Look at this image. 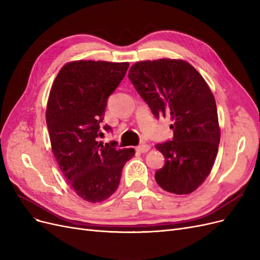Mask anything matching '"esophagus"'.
Here are the masks:
<instances>
[{
  "mask_svg": "<svg viewBox=\"0 0 260 260\" xmlns=\"http://www.w3.org/2000/svg\"><path fill=\"white\" fill-rule=\"evenodd\" d=\"M149 149H150V146L148 144H145V143H142V144L137 146V150L139 153H146V151H148Z\"/></svg>",
  "mask_w": 260,
  "mask_h": 260,
  "instance_id": "1",
  "label": "esophagus"
}]
</instances>
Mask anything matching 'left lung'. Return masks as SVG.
Listing matches in <instances>:
<instances>
[{"mask_svg": "<svg viewBox=\"0 0 260 260\" xmlns=\"http://www.w3.org/2000/svg\"><path fill=\"white\" fill-rule=\"evenodd\" d=\"M128 77L157 119L170 116L173 121L172 141L155 146L166 159L155 173L157 184L176 194L194 191L210 174L220 140L211 89L198 71L183 60L138 62Z\"/></svg>", "mask_w": 260, "mask_h": 260, "instance_id": "obj_1", "label": "left lung"}]
</instances>
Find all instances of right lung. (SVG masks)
Listing matches in <instances>:
<instances>
[{"label":"right lung","instance_id":"obj_1","mask_svg":"<svg viewBox=\"0 0 260 260\" xmlns=\"http://www.w3.org/2000/svg\"><path fill=\"white\" fill-rule=\"evenodd\" d=\"M128 68V62H70L60 70L49 93L46 122L53 156L67 182L88 202L110 198L122 168L136 153L118 148L116 141L99 142L107 100ZM103 129L113 131L109 124Z\"/></svg>","mask_w":260,"mask_h":260}]
</instances>
